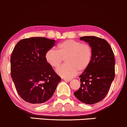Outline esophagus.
Listing matches in <instances>:
<instances>
[{
  "instance_id": "esophagus-1",
  "label": "esophagus",
  "mask_w": 127,
  "mask_h": 127,
  "mask_svg": "<svg viewBox=\"0 0 127 127\" xmlns=\"http://www.w3.org/2000/svg\"><path fill=\"white\" fill-rule=\"evenodd\" d=\"M63 79L64 80H65V81H67V82H69L71 80V79H68V78H65V77H63Z\"/></svg>"
}]
</instances>
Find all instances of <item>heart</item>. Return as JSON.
<instances>
[{
  "instance_id": "heart-1",
  "label": "heart",
  "mask_w": 127,
  "mask_h": 127,
  "mask_svg": "<svg viewBox=\"0 0 127 127\" xmlns=\"http://www.w3.org/2000/svg\"><path fill=\"white\" fill-rule=\"evenodd\" d=\"M57 48L58 51L51 49L46 53L45 59L51 67L56 68L65 59L66 64L57 69L62 77H72L89 66L92 59V49L89 45L69 39L59 43Z\"/></svg>"
}]
</instances>
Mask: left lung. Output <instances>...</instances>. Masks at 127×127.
<instances>
[{
    "instance_id": "left-lung-1",
    "label": "left lung",
    "mask_w": 127,
    "mask_h": 127,
    "mask_svg": "<svg viewBox=\"0 0 127 127\" xmlns=\"http://www.w3.org/2000/svg\"><path fill=\"white\" fill-rule=\"evenodd\" d=\"M80 39L90 45L92 59L89 66L79 76L80 87L74 95L83 103L95 104L106 96L114 80V55L105 39L96 36H84Z\"/></svg>"
}]
</instances>
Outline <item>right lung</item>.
<instances>
[{
  "mask_svg": "<svg viewBox=\"0 0 127 127\" xmlns=\"http://www.w3.org/2000/svg\"><path fill=\"white\" fill-rule=\"evenodd\" d=\"M54 40L41 37L24 39L16 44L11 57V76L20 97L33 105L48 100L61 78L47 63L45 54Z\"/></svg>",
  "mask_w": 127,
  "mask_h": 127,
  "instance_id": "1",
  "label": "right lung"
}]
</instances>
